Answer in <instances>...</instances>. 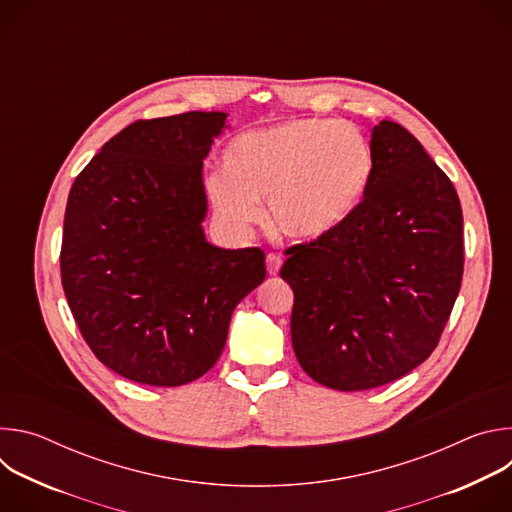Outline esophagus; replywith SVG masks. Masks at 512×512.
<instances>
[{"instance_id":"esophagus-1","label":"esophagus","mask_w":512,"mask_h":512,"mask_svg":"<svg viewBox=\"0 0 512 512\" xmlns=\"http://www.w3.org/2000/svg\"><path fill=\"white\" fill-rule=\"evenodd\" d=\"M265 261H267V273L269 275H277L279 273V267H281V257L279 255H275V253H269L267 257H265Z\"/></svg>"}]
</instances>
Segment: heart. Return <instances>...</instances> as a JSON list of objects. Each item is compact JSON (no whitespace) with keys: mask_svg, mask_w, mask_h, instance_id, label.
<instances>
[{"mask_svg":"<svg viewBox=\"0 0 512 512\" xmlns=\"http://www.w3.org/2000/svg\"><path fill=\"white\" fill-rule=\"evenodd\" d=\"M373 174V148L356 127L294 117L235 137L225 172L206 178V192L237 231L259 221V202L267 200V221L279 235L318 241L356 212Z\"/></svg>","mask_w":512,"mask_h":512,"instance_id":"1","label":"heart"}]
</instances>
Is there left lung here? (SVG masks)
<instances>
[{"mask_svg":"<svg viewBox=\"0 0 512 512\" xmlns=\"http://www.w3.org/2000/svg\"><path fill=\"white\" fill-rule=\"evenodd\" d=\"M375 174L348 221L287 251L291 344L336 391L401 379L433 352L464 271L462 206L450 178L399 123L371 131Z\"/></svg>","mask_w":512,"mask_h":512,"instance_id":"obj_1","label":"left lung"}]
</instances>
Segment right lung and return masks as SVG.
I'll list each match as a JSON object with an SVG mask.
<instances>
[{
  "mask_svg": "<svg viewBox=\"0 0 512 512\" xmlns=\"http://www.w3.org/2000/svg\"><path fill=\"white\" fill-rule=\"evenodd\" d=\"M229 113L135 121L70 188L64 296L95 356L152 387L196 381L221 356L237 304L265 279L261 249L206 241L202 164Z\"/></svg>",
  "mask_w": 512,
  "mask_h": 512,
  "instance_id": "add662e5",
  "label": "right lung"
}]
</instances>
